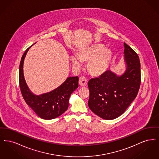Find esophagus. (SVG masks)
<instances>
[{"mask_svg":"<svg viewBox=\"0 0 159 159\" xmlns=\"http://www.w3.org/2000/svg\"><path fill=\"white\" fill-rule=\"evenodd\" d=\"M79 83L80 86H86L87 85L88 81L84 77H81L79 78Z\"/></svg>","mask_w":159,"mask_h":159,"instance_id":"obj_1","label":"esophagus"}]
</instances>
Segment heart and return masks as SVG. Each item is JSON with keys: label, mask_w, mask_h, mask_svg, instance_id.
<instances>
[{"label": "heart", "mask_w": 159, "mask_h": 159, "mask_svg": "<svg viewBox=\"0 0 159 159\" xmlns=\"http://www.w3.org/2000/svg\"><path fill=\"white\" fill-rule=\"evenodd\" d=\"M106 56V57L105 56ZM76 57L72 56L70 61L73 66L79 67L82 62H88L87 70L91 76L99 77L102 75L108 67L112 59L111 50L105 49L102 44L97 43L80 49Z\"/></svg>", "instance_id": "heart-1"}]
</instances>
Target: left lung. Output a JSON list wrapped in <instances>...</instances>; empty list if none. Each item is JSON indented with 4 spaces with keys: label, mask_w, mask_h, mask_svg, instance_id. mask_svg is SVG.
<instances>
[{
    "label": "left lung",
    "mask_w": 159,
    "mask_h": 159,
    "mask_svg": "<svg viewBox=\"0 0 159 159\" xmlns=\"http://www.w3.org/2000/svg\"><path fill=\"white\" fill-rule=\"evenodd\" d=\"M126 70L121 75L108 70L88 82L91 111L105 120H113L123 113L136 98L141 84L140 61L137 53L124 43Z\"/></svg>",
    "instance_id": "obj_1"
}]
</instances>
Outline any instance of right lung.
Segmentation results:
<instances>
[{
    "instance_id": "add662e5",
    "label": "right lung",
    "mask_w": 159,
    "mask_h": 159,
    "mask_svg": "<svg viewBox=\"0 0 159 159\" xmlns=\"http://www.w3.org/2000/svg\"><path fill=\"white\" fill-rule=\"evenodd\" d=\"M33 45L27 49L21 60L19 71L20 87L25 102L35 113L43 119L51 120L59 117L67 110L70 97L78 88L79 77H67L60 86L49 92L40 95L33 93L27 86L23 71L25 57Z\"/></svg>"
}]
</instances>
